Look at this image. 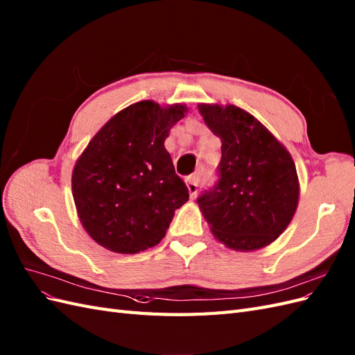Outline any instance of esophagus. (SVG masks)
Returning <instances> with one entry per match:
<instances>
[{
    "label": "esophagus",
    "mask_w": 355,
    "mask_h": 355,
    "mask_svg": "<svg viewBox=\"0 0 355 355\" xmlns=\"http://www.w3.org/2000/svg\"><path fill=\"white\" fill-rule=\"evenodd\" d=\"M185 184H187V188H188V191H189V196L191 197H196L197 196V191H198V176H189L187 180H185Z\"/></svg>",
    "instance_id": "obj_1"
}]
</instances>
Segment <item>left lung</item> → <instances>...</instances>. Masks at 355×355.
<instances>
[{
	"mask_svg": "<svg viewBox=\"0 0 355 355\" xmlns=\"http://www.w3.org/2000/svg\"><path fill=\"white\" fill-rule=\"evenodd\" d=\"M221 139L216 185L197 203L214 236L234 251L275 242L299 205L300 185L290 152L251 113L234 104H198Z\"/></svg>",
	"mask_w": 355,
	"mask_h": 355,
	"instance_id": "obj_1",
	"label": "left lung"
}]
</instances>
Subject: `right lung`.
<instances>
[{
	"label": "right lung",
	"mask_w": 355,
	"mask_h": 355,
	"mask_svg": "<svg viewBox=\"0 0 355 355\" xmlns=\"http://www.w3.org/2000/svg\"><path fill=\"white\" fill-rule=\"evenodd\" d=\"M185 104L134 103L110 118L78 158L71 189L80 223L112 252L137 254L158 245L188 188L164 148Z\"/></svg>",
	"instance_id": "obj_1"
}]
</instances>
